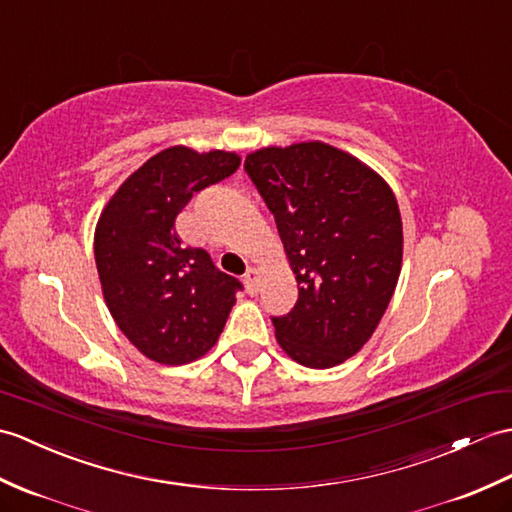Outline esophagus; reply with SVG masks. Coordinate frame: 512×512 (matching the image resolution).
Returning a JSON list of instances; mask_svg holds the SVG:
<instances>
[{
    "label": "esophagus",
    "instance_id": "34e87169",
    "mask_svg": "<svg viewBox=\"0 0 512 512\" xmlns=\"http://www.w3.org/2000/svg\"><path fill=\"white\" fill-rule=\"evenodd\" d=\"M259 283H261V272L257 268H248L244 275V288L248 294H257L259 292Z\"/></svg>",
    "mask_w": 512,
    "mask_h": 512
}]
</instances>
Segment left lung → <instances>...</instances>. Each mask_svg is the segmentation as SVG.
Wrapping results in <instances>:
<instances>
[{"label": "left lung", "instance_id": "8db88e82", "mask_svg": "<svg viewBox=\"0 0 512 512\" xmlns=\"http://www.w3.org/2000/svg\"><path fill=\"white\" fill-rule=\"evenodd\" d=\"M275 216L299 283L294 310L272 318L279 347L307 368L338 366L373 336L395 294L403 227L373 168L323 141L268 146L244 161Z\"/></svg>", "mask_w": 512, "mask_h": 512}]
</instances>
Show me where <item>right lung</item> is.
Returning <instances> with one entry per match:
<instances>
[{"instance_id":"obj_1","label":"right lung","mask_w":512,"mask_h":512,"mask_svg":"<svg viewBox=\"0 0 512 512\" xmlns=\"http://www.w3.org/2000/svg\"><path fill=\"white\" fill-rule=\"evenodd\" d=\"M240 154L172 146L150 157L106 202L93 253L106 307L146 358L178 366L218 342L242 283L202 248L183 246L174 220L196 192L240 168Z\"/></svg>"}]
</instances>
